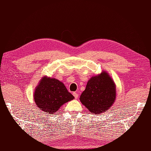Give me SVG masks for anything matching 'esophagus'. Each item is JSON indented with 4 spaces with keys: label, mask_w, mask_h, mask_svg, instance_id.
Returning <instances> with one entry per match:
<instances>
[{
    "label": "esophagus",
    "mask_w": 151,
    "mask_h": 151,
    "mask_svg": "<svg viewBox=\"0 0 151 151\" xmlns=\"http://www.w3.org/2000/svg\"><path fill=\"white\" fill-rule=\"evenodd\" d=\"M73 96H74V97H75V98L76 99H78V94L77 93L74 92L73 93Z\"/></svg>",
    "instance_id": "obj_1"
}]
</instances>
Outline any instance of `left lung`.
<instances>
[{
	"instance_id": "left-lung-1",
	"label": "left lung",
	"mask_w": 151,
	"mask_h": 151,
	"mask_svg": "<svg viewBox=\"0 0 151 151\" xmlns=\"http://www.w3.org/2000/svg\"><path fill=\"white\" fill-rule=\"evenodd\" d=\"M116 99V86L107 71H102L89 80L80 101L91 114L108 110Z\"/></svg>"
}]
</instances>
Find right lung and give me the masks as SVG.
Listing matches in <instances>:
<instances>
[{"mask_svg": "<svg viewBox=\"0 0 151 151\" xmlns=\"http://www.w3.org/2000/svg\"><path fill=\"white\" fill-rule=\"evenodd\" d=\"M74 99L63 82L47 76L40 80L34 93V102L38 108L50 114H54L63 104Z\"/></svg>", "mask_w": 151, "mask_h": 151, "instance_id": "add662e5", "label": "right lung"}]
</instances>
